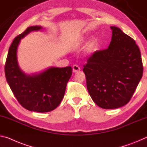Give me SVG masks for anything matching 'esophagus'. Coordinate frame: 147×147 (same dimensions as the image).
<instances>
[{
    "label": "esophagus",
    "instance_id": "esophagus-1",
    "mask_svg": "<svg viewBox=\"0 0 147 147\" xmlns=\"http://www.w3.org/2000/svg\"><path fill=\"white\" fill-rule=\"evenodd\" d=\"M79 71H80V67L78 65H74L73 66V71L74 73H76Z\"/></svg>",
    "mask_w": 147,
    "mask_h": 147
}]
</instances>
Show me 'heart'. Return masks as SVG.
Listing matches in <instances>:
<instances>
[{"label":"heart","instance_id":"b5f03b06","mask_svg":"<svg viewBox=\"0 0 147 147\" xmlns=\"http://www.w3.org/2000/svg\"><path fill=\"white\" fill-rule=\"evenodd\" d=\"M84 40H81L80 42H79V44H82ZM95 47V42L94 40H92L90 42V44H88V50L90 51H92L94 50V48Z\"/></svg>","mask_w":147,"mask_h":147}]
</instances>
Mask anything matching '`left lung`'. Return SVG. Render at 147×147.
<instances>
[{
  "instance_id": "1",
  "label": "left lung",
  "mask_w": 147,
  "mask_h": 147,
  "mask_svg": "<svg viewBox=\"0 0 147 147\" xmlns=\"http://www.w3.org/2000/svg\"><path fill=\"white\" fill-rule=\"evenodd\" d=\"M109 48L95 51L84 65L88 91L94 103L117 109L130 101L143 73L140 50L120 28L111 27Z\"/></svg>"
}]
</instances>
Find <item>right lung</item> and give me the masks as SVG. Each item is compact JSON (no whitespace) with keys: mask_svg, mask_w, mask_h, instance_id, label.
<instances>
[{"mask_svg":"<svg viewBox=\"0 0 147 147\" xmlns=\"http://www.w3.org/2000/svg\"><path fill=\"white\" fill-rule=\"evenodd\" d=\"M40 26L28 27L13 39L9 48L4 67L7 82L16 99L30 111L47 113L57 108L63 98L67 82L72 75L71 67H50L38 74L27 75L17 61V48L21 39Z\"/></svg>","mask_w":147,"mask_h":147,"instance_id":"1","label":"right lung"}]
</instances>
